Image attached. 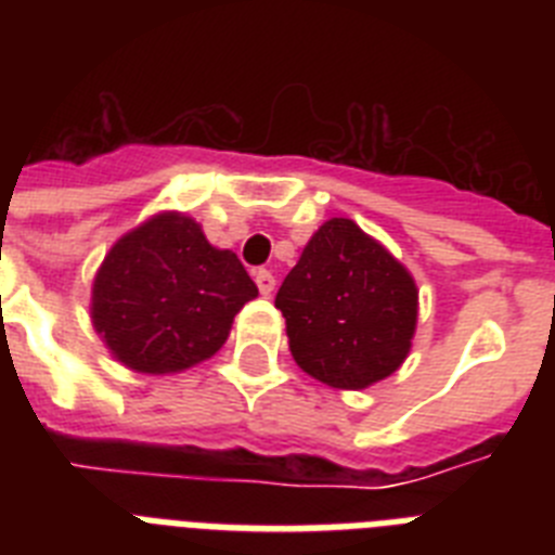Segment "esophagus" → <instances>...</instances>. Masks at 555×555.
<instances>
[{"mask_svg": "<svg viewBox=\"0 0 555 555\" xmlns=\"http://www.w3.org/2000/svg\"><path fill=\"white\" fill-rule=\"evenodd\" d=\"M255 283H258V292L267 297L274 292V274L269 269H255Z\"/></svg>", "mask_w": 555, "mask_h": 555, "instance_id": "obj_1", "label": "esophagus"}]
</instances>
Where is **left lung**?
I'll return each mask as SVG.
<instances>
[{
	"instance_id": "1",
	"label": "left lung",
	"mask_w": 555,
	"mask_h": 555,
	"mask_svg": "<svg viewBox=\"0 0 555 555\" xmlns=\"http://www.w3.org/2000/svg\"><path fill=\"white\" fill-rule=\"evenodd\" d=\"M274 306L286 317L294 361L336 389L391 375L416 327L414 278L350 219L313 233Z\"/></svg>"
}]
</instances>
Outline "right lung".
I'll return each mask as SVG.
<instances>
[{
	"mask_svg": "<svg viewBox=\"0 0 555 555\" xmlns=\"http://www.w3.org/2000/svg\"><path fill=\"white\" fill-rule=\"evenodd\" d=\"M258 286L199 224L160 214L113 244L96 272L91 320L121 364L164 375L210 358Z\"/></svg>",
	"mask_w": 555,
	"mask_h": 555,
	"instance_id": "add662e5",
	"label": "right lung"
}]
</instances>
